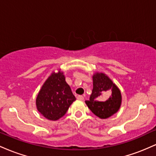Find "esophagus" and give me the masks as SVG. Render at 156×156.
<instances>
[{"label": "esophagus", "instance_id": "1", "mask_svg": "<svg viewBox=\"0 0 156 156\" xmlns=\"http://www.w3.org/2000/svg\"><path fill=\"white\" fill-rule=\"evenodd\" d=\"M77 99L79 100V101H83V100L84 99V98H83V96H82V95H78L77 96Z\"/></svg>", "mask_w": 156, "mask_h": 156}]
</instances>
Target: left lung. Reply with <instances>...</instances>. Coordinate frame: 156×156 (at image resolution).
<instances>
[{"mask_svg": "<svg viewBox=\"0 0 156 156\" xmlns=\"http://www.w3.org/2000/svg\"><path fill=\"white\" fill-rule=\"evenodd\" d=\"M92 78V94L85 103L97 117L106 119L119 110L122 101L121 92L104 73H97Z\"/></svg>", "mask_w": 156, "mask_h": 156, "instance_id": "obj_1", "label": "left lung"}]
</instances>
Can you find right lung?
Returning a JSON list of instances; mask_svg holds the SVG:
<instances>
[{
	"instance_id": "add662e5",
	"label": "right lung",
	"mask_w": 156,
	"mask_h": 156,
	"mask_svg": "<svg viewBox=\"0 0 156 156\" xmlns=\"http://www.w3.org/2000/svg\"><path fill=\"white\" fill-rule=\"evenodd\" d=\"M76 101L70 87L65 81L63 73H53L44 82L37 95L38 111L50 120H57L67 112Z\"/></svg>"
}]
</instances>
